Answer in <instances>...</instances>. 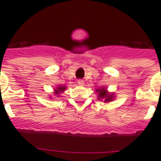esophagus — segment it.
<instances>
[{
    "instance_id": "obj_1",
    "label": "esophagus",
    "mask_w": 161,
    "mask_h": 161,
    "mask_svg": "<svg viewBox=\"0 0 161 161\" xmlns=\"http://www.w3.org/2000/svg\"><path fill=\"white\" fill-rule=\"evenodd\" d=\"M77 83H78V85H79V86H84V84H85V81H84L83 80H78Z\"/></svg>"
}]
</instances>
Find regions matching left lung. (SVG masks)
<instances>
[{
  "instance_id": "8db88e82",
  "label": "left lung",
  "mask_w": 161,
  "mask_h": 161,
  "mask_svg": "<svg viewBox=\"0 0 161 161\" xmlns=\"http://www.w3.org/2000/svg\"><path fill=\"white\" fill-rule=\"evenodd\" d=\"M95 92L97 94V99L103 100L104 103H109L115 98L114 94L109 93L107 88L102 87L100 89H97Z\"/></svg>"
}]
</instances>
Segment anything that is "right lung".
I'll return each mask as SVG.
<instances>
[{"label":"right lung","instance_id":"add662e5","mask_svg":"<svg viewBox=\"0 0 161 161\" xmlns=\"http://www.w3.org/2000/svg\"><path fill=\"white\" fill-rule=\"evenodd\" d=\"M67 89L66 86H57V87L53 90V94L54 95H57V97H59L60 94L62 93H64L65 91V90Z\"/></svg>","mask_w":161,"mask_h":161}]
</instances>
